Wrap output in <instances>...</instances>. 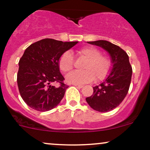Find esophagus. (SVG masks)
Instances as JSON below:
<instances>
[{
  "instance_id": "34e87169",
  "label": "esophagus",
  "mask_w": 150,
  "mask_h": 150,
  "mask_svg": "<svg viewBox=\"0 0 150 150\" xmlns=\"http://www.w3.org/2000/svg\"><path fill=\"white\" fill-rule=\"evenodd\" d=\"M74 86H75V87H78V88H82V87H83V85H77V84H73Z\"/></svg>"
}]
</instances>
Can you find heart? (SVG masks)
I'll list each match as a JSON object with an SVG mask.
<instances>
[{
  "mask_svg": "<svg viewBox=\"0 0 150 150\" xmlns=\"http://www.w3.org/2000/svg\"><path fill=\"white\" fill-rule=\"evenodd\" d=\"M79 58L85 60L82 64V71H75L66 76L69 83L82 85L93 80L101 81L106 78L110 73L111 62L110 58L101 54V51L94 46H86L77 50ZM58 66L63 73H69L74 67V58L68 51L63 53L58 60Z\"/></svg>",
  "mask_w": 150,
  "mask_h": 150,
  "instance_id": "obj_1",
  "label": "heart"
}]
</instances>
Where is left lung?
I'll use <instances>...</instances> for the list:
<instances>
[{
	"label": "left lung",
	"mask_w": 150,
	"mask_h": 150,
	"mask_svg": "<svg viewBox=\"0 0 150 150\" xmlns=\"http://www.w3.org/2000/svg\"><path fill=\"white\" fill-rule=\"evenodd\" d=\"M107 51L111 58L113 68L107 78L101 85L93 87L94 92L86 101L91 108L99 112L114 109L128 94L132 73L129 57L124 50L105 40L87 42Z\"/></svg>",
	"instance_id": "1"
}]
</instances>
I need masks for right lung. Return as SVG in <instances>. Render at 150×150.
<instances>
[{"mask_svg":"<svg viewBox=\"0 0 150 150\" xmlns=\"http://www.w3.org/2000/svg\"><path fill=\"white\" fill-rule=\"evenodd\" d=\"M77 44L44 39L26 49L19 61L17 82L20 96L27 106L43 112L53 109L61 102L68 86L63 82L58 60ZM53 83L60 86H53Z\"/></svg>","mask_w":150,"mask_h":150,"instance_id":"obj_1","label":"right lung"}]
</instances>
